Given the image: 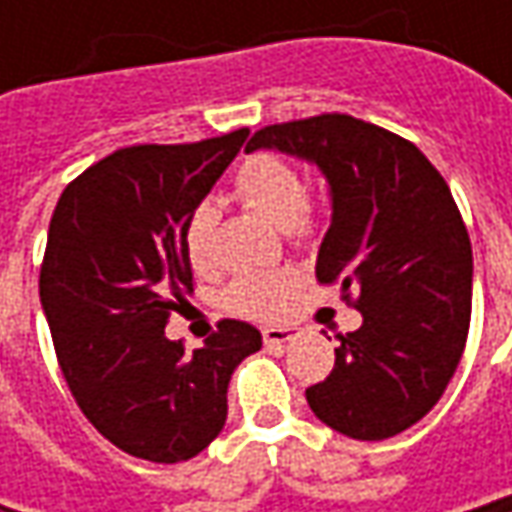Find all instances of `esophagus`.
<instances>
[{
	"label": "esophagus",
	"mask_w": 512,
	"mask_h": 512,
	"mask_svg": "<svg viewBox=\"0 0 512 512\" xmlns=\"http://www.w3.org/2000/svg\"><path fill=\"white\" fill-rule=\"evenodd\" d=\"M299 336L296 327H265L262 330V339H265L267 347H282V344L293 342Z\"/></svg>",
	"instance_id": "esophagus-1"
}]
</instances>
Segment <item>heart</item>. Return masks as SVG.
Here are the masks:
<instances>
[{"label": "heart", "instance_id": "1", "mask_svg": "<svg viewBox=\"0 0 512 512\" xmlns=\"http://www.w3.org/2000/svg\"><path fill=\"white\" fill-rule=\"evenodd\" d=\"M233 193L247 207L259 210L270 222L285 227L293 242H302L313 230V207L307 202L305 173L276 153H253L239 165L233 176ZM213 230H216V210L196 207L185 225V253L196 270H207L213 262ZM299 290V276L290 270L276 273H253L242 276L227 287V310L253 319L270 322L276 319L287 302Z\"/></svg>", "mask_w": 512, "mask_h": 512}]
</instances>
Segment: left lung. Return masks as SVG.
Segmentation results:
<instances>
[{"instance_id":"1","label":"left lung","mask_w":512,"mask_h":512,"mask_svg":"<svg viewBox=\"0 0 512 512\" xmlns=\"http://www.w3.org/2000/svg\"><path fill=\"white\" fill-rule=\"evenodd\" d=\"M316 162L333 222L316 279L339 285L362 327L339 336L310 410L342 436L382 442L424 419L462 362L470 330L473 250L459 205L430 159L399 133L347 113L256 130L247 150Z\"/></svg>"}]
</instances>
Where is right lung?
<instances>
[{
	"label": "right lung",
	"instance_id": "right-lung-1",
	"mask_svg": "<svg viewBox=\"0 0 512 512\" xmlns=\"http://www.w3.org/2000/svg\"><path fill=\"white\" fill-rule=\"evenodd\" d=\"M247 133L113 150L62 190L50 216L39 299L62 376L85 419L136 459L202 453L225 427L236 364L262 347V333L236 319L193 353L165 336L193 290L187 219Z\"/></svg>",
	"mask_w": 512,
	"mask_h": 512
}]
</instances>
